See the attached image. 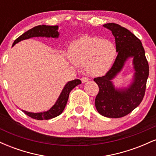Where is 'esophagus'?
I'll return each instance as SVG.
<instances>
[{"mask_svg": "<svg viewBox=\"0 0 156 156\" xmlns=\"http://www.w3.org/2000/svg\"><path fill=\"white\" fill-rule=\"evenodd\" d=\"M80 80H81L82 83H86V82H87L89 80L88 78H86V77H82V78H80Z\"/></svg>", "mask_w": 156, "mask_h": 156, "instance_id": "1", "label": "esophagus"}]
</instances>
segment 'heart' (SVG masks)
Masks as SVG:
<instances>
[{"mask_svg":"<svg viewBox=\"0 0 156 156\" xmlns=\"http://www.w3.org/2000/svg\"><path fill=\"white\" fill-rule=\"evenodd\" d=\"M68 53L73 63L80 67L86 65L89 74L98 76L112 67L117 49L111 41L84 36L70 44Z\"/></svg>","mask_w":156,"mask_h":156,"instance_id":"b5f03b06","label":"heart"}]
</instances>
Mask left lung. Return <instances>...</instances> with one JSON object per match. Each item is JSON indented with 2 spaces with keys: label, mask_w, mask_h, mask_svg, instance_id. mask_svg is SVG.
<instances>
[{
  "label": "left lung",
  "mask_w": 156,
  "mask_h": 156,
  "mask_svg": "<svg viewBox=\"0 0 156 156\" xmlns=\"http://www.w3.org/2000/svg\"><path fill=\"white\" fill-rule=\"evenodd\" d=\"M115 38L118 53L114 64L104 76L94 78L99 87L95 107L99 114L108 118L126 116L141 103L144 96L149 65L141 41L129 30L116 23L103 25ZM129 58H133L134 73L126 88H116L112 80L121 72Z\"/></svg>",
  "instance_id": "8db88e82"
}]
</instances>
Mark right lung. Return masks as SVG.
Returning a JSON list of instances; mask_svg holds the SVG:
<instances>
[{
    "mask_svg": "<svg viewBox=\"0 0 156 156\" xmlns=\"http://www.w3.org/2000/svg\"><path fill=\"white\" fill-rule=\"evenodd\" d=\"M58 26H37L32 28L31 29L28 30L22 35L20 36L17 39H16L14 42L12 47L15 44L18 43L19 42L25 39H28L32 37H52V38H58L59 36V32L58 31ZM81 83V81L79 79H75L71 81L67 82L64 86V89H62L58 100L55 103V104L51 107L47 112H39V113H32L28 112L26 111L23 110V112L28 115V117L33 118V119H38V120H43V119H50L54 118L57 116L60 115L63 112L66 104H67L68 98H69V92L74 89L76 86Z\"/></svg>",
    "mask_w": 156,
    "mask_h": 156,
    "instance_id": "add662e5",
    "label": "right lung"
}]
</instances>
